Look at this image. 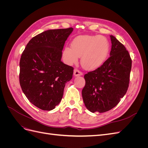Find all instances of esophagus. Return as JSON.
I'll return each mask as SVG.
<instances>
[{"mask_svg":"<svg viewBox=\"0 0 148 148\" xmlns=\"http://www.w3.org/2000/svg\"><path fill=\"white\" fill-rule=\"evenodd\" d=\"M73 75L75 76V77H78V76L82 75L83 73L82 72V71H80L79 70L75 69L73 71Z\"/></svg>","mask_w":148,"mask_h":148,"instance_id":"1","label":"esophagus"}]
</instances>
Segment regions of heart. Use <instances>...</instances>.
I'll list each match as a JSON object with an SVG mask.
<instances>
[{"label":"heart","mask_w":148,"mask_h":148,"mask_svg":"<svg viewBox=\"0 0 148 148\" xmlns=\"http://www.w3.org/2000/svg\"><path fill=\"white\" fill-rule=\"evenodd\" d=\"M110 51L109 42L101 35H80L63 51V59L68 65L76 64L81 57V64L84 69L94 70L99 68L107 59Z\"/></svg>","instance_id":"b5f03b06"}]
</instances>
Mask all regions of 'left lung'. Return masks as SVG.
<instances>
[{
  "label": "left lung",
  "instance_id": "1",
  "mask_svg": "<svg viewBox=\"0 0 148 148\" xmlns=\"http://www.w3.org/2000/svg\"><path fill=\"white\" fill-rule=\"evenodd\" d=\"M110 57L100 67L85 74L83 99L91 112L103 113L117 106L129 86L132 59L123 44L110 35Z\"/></svg>",
  "mask_w": 148,
  "mask_h": 148
}]
</instances>
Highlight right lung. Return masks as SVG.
Wrapping results in <instances>:
<instances>
[{
  "label": "right lung",
  "instance_id": "obj_1",
  "mask_svg": "<svg viewBox=\"0 0 148 148\" xmlns=\"http://www.w3.org/2000/svg\"><path fill=\"white\" fill-rule=\"evenodd\" d=\"M72 28L50 29L31 39L20 61V84L31 103L51 110L63 97L65 83L72 78L73 68L61 61L65 41Z\"/></svg>",
  "mask_w": 148,
  "mask_h": 148
}]
</instances>
